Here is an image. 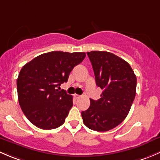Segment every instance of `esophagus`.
<instances>
[{
    "label": "esophagus",
    "instance_id": "obj_1",
    "mask_svg": "<svg viewBox=\"0 0 160 160\" xmlns=\"http://www.w3.org/2000/svg\"><path fill=\"white\" fill-rule=\"evenodd\" d=\"M74 97H75V99H78V98H79L81 96H80V95H77V94H75V95H74Z\"/></svg>",
    "mask_w": 160,
    "mask_h": 160
}]
</instances>
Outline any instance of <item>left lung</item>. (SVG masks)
Returning a JSON list of instances; mask_svg holds the SVG:
<instances>
[{
  "label": "left lung",
  "instance_id": "1",
  "mask_svg": "<svg viewBox=\"0 0 160 160\" xmlns=\"http://www.w3.org/2000/svg\"><path fill=\"white\" fill-rule=\"evenodd\" d=\"M97 86L103 90L98 100L82 112L90 129L105 132L116 127L129 114L136 92V76L128 62L108 52H87Z\"/></svg>",
  "mask_w": 160,
  "mask_h": 160
}]
</instances>
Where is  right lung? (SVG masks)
<instances>
[{"label": "right lung", "instance_id": "add662e5", "mask_svg": "<svg viewBox=\"0 0 160 160\" xmlns=\"http://www.w3.org/2000/svg\"><path fill=\"white\" fill-rule=\"evenodd\" d=\"M85 52H51L24 65L17 79L19 105L28 119L42 129L62 126L73 105L72 96L59 91L74 67L85 58Z\"/></svg>", "mask_w": 160, "mask_h": 160}]
</instances>
